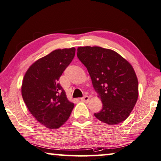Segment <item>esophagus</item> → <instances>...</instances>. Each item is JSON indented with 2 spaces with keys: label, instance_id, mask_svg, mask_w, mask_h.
I'll return each mask as SVG.
<instances>
[{
  "label": "esophagus",
  "instance_id": "esophagus-1",
  "mask_svg": "<svg viewBox=\"0 0 161 161\" xmlns=\"http://www.w3.org/2000/svg\"><path fill=\"white\" fill-rule=\"evenodd\" d=\"M81 100L83 102H88L89 100H90V97H89L87 95H85V96H84L83 97L81 98Z\"/></svg>",
  "mask_w": 161,
  "mask_h": 161
}]
</instances>
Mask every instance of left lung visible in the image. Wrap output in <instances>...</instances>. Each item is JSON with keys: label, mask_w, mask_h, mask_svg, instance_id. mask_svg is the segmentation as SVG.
<instances>
[{"label": "left lung", "mask_w": 161, "mask_h": 161, "mask_svg": "<svg viewBox=\"0 0 161 161\" xmlns=\"http://www.w3.org/2000/svg\"><path fill=\"white\" fill-rule=\"evenodd\" d=\"M77 57L101 99L103 108L95 116L109 125L126 120L138 98V80L133 67L116 52L101 47H79Z\"/></svg>", "instance_id": "obj_1"}]
</instances>
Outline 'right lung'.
I'll return each mask as SVG.
<instances>
[{
    "mask_svg": "<svg viewBox=\"0 0 161 161\" xmlns=\"http://www.w3.org/2000/svg\"><path fill=\"white\" fill-rule=\"evenodd\" d=\"M75 51L74 47L53 50L35 61L24 76V101L36 120L50 129L63 125L74 108V103L67 99L58 81Z\"/></svg>",
    "mask_w": 161,
    "mask_h": 161,
    "instance_id": "add662e5",
    "label": "right lung"
}]
</instances>
